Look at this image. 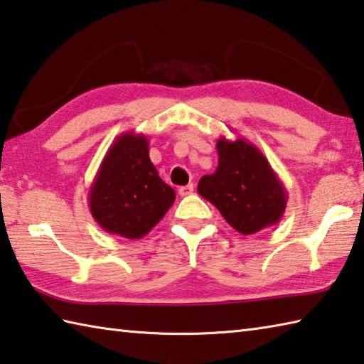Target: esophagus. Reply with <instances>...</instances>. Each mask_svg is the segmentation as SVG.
Here are the masks:
<instances>
[{
	"instance_id": "obj_1",
	"label": "esophagus",
	"mask_w": 364,
	"mask_h": 364,
	"mask_svg": "<svg viewBox=\"0 0 364 364\" xmlns=\"http://www.w3.org/2000/svg\"><path fill=\"white\" fill-rule=\"evenodd\" d=\"M194 192V184H188V186H181L180 189H178V194H180L181 197H186L189 194H192Z\"/></svg>"
}]
</instances>
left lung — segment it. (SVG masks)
<instances>
[{"instance_id":"8db88e82","label":"left lung","mask_w":364,"mask_h":364,"mask_svg":"<svg viewBox=\"0 0 364 364\" xmlns=\"http://www.w3.org/2000/svg\"><path fill=\"white\" fill-rule=\"evenodd\" d=\"M215 173L205 175L197 191L219 210L235 230L257 233L284 216L287 192L268 159L251 141L220 137Z\"/></svg>"}]
</instances>
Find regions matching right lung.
<instances>
[{
    "label": "right lung",
    "instance_id": "add662e5",
    "mask_svg": "<svg viewBox=\"0 0 364 364\" xmlns=\"http://www.w3.org/2000/svg\"><path fill=\"white\" fill-rule=\"evenodd\" d=\"M175 202L149 159L144 134L118 135L90 188V211L105 232L137 240L159 223Z\"/></svg>",
    "mask_w": 364,
    "mask_h": 364
}]
</instances>
